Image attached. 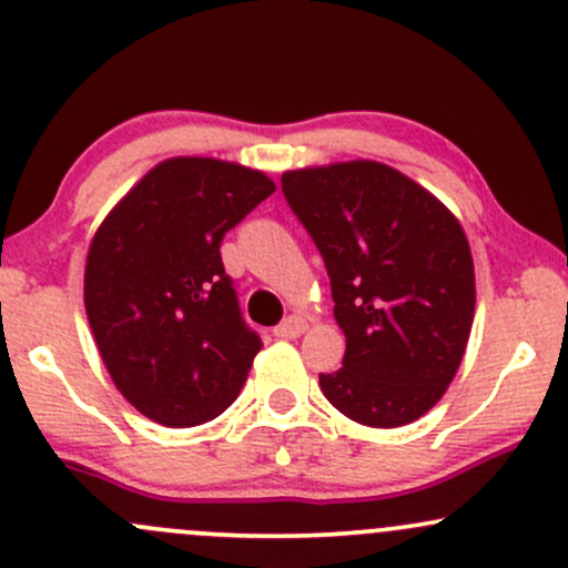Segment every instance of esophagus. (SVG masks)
I'll return each instance as SVG.
<instances>
[{"label": "esophagus", "instance_id": "34e87169", "mask_svg": "<svg viewBox=\"0 0 568 568\" xmlns=\"http://www.w3.org/2000/svg\"><path fill=\"white\" fill-rule=\"evenodd\" d=\"M304 332H307V321H304L302 315H291L274 328V336H280V339H296V336H302Z\"/></svg>", "mask_w": 568, "mask_h": 568}]
</instances>
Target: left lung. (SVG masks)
<instances>
[{
	"mask_svg": "<svg viewBox=\"0 0 568 568\" xmlns=\"http://www.w3.org/2000/svg\"><path fill=\"white\" fill-rule=\"evenodd\" d=\"M283 193L326 261L342 369L328 402L361 426L426 415L456 377L475 321V261L458 217L379 161L283 174Z\"/></svg>",
	"mask_w": 568,
	"mask_h": 568,
	"instance_id": "1",
	"label": "left lung"
}]
</instances>
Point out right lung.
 <instances>
[{"mask_svg": "<svg viewBox=\"0 0 568 568\" xmlns=\"http://www.w3.org/2000/svg\"><path fill=\"white\" fill-rule=\"evenodd\" d=\"M274 193L264 172L202 155L155 164L93 234L85 315L123 398L170 428L213 420L245 385L258 334L221 242Z\"/></svg>", "mask_w": 568, "mask_h": 568, "instance_id": "obj_1", "label": "right lung"}]
</instances>
